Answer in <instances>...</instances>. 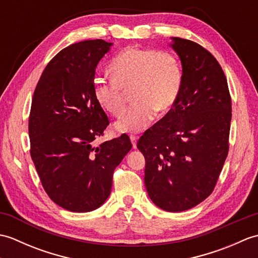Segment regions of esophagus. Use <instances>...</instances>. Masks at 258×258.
<instances>
[{
  "label": "esophagus",
  "mask_w": 258,
  "mask_h": 258,
  "mask_svg": "<svg viewBox=\"0 0 258 258\" xmlns=\"http://www.w3.org/2000/svg\"><path fill=\"white\" fill-rule=\"evenodd\" d=\"M130 139H131V142H132L133 149H136V143H138L139 138H138V136H135V135H131Z\"/></svg>",
  "instance_id": "obj_1"
}]
</instances>
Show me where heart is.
I'll return each mask as SVG.
<instances>
[{"instance_id":"b5f03b06","label":"heart","mask_w":258,"mask_h":258,"mask_svg":"<svg viewBox=\"0 0 258 258\" xmlns=\"http://www.w3.org/2000/svg\"><path fill=\"white\" fill-rule=\"evenodd\" d=\"M112 80L95 79L93 94L103 109L118 116L125 108V92L135 102L115 123L122 133L145 130L156 112L165 114L176 103L183 72L178 58L167 51L127 47L109 64Z\"/></svg>"}]
</instances>
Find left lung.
<instances>
[{"label":"left lung","instance_id":"8db88e82","mask_svg":"<svg viewBox=\"0 0 258 258\" xmlns=\"http://www.w3.org/2000/svg\"><path fill=\"white\" fill-rule=\"evenodd\" d=\"M182 63L176 103L141 136L150 199L167 212H183L207 199L228 154L232 100L220 63L197 43L172 37Z\"/></svg>","mask_w":258,"mask_h":258}]
</instances>
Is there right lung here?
<instances>
[{"instance_id": "1", "label": "right lung", "mask_w": 258, "mask_h": 258, "mask_svg": "<svg viewBox=\"0 0 258 258\" xmlns=\"http://www.w3.org/2000/svg\"><path fill=\"white\" fill-rule=\"evenodd\" d=\"M111 46L89 40L63 48L46 65L33 95L31 157L46 194L71 212H91L104 204L114 169L132 149L126 134L93 145L109 124L93 94V82Z\"/></svg>"}]
</instances>
